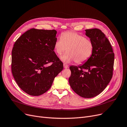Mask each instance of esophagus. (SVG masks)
I'll use <instances>...</instances> for the list:
<instances>
[{"label": "esophagus", "mask_w": 127, "mask_h": 127, "mask_svg": "<svg viewBox=\"0 0 127 127\" xmlns=\"http://www.w3.org/2000/svg\"><path fill=\"white\" fill-rule=\"evenodd\" d=\"M64 68H65V69L68 68V65L67 64H64Z\"/></svg>", "instance_id": "obj_1"}]
</instances>
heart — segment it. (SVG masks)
Wrapping results in <instances>:
<instances>
[{
	"instance_id": "b5f03b06",
	"label": "heart",
	"mask_w": 127,
	"mask_h": 127,
	"mask_svg": "<svg viewBox=\"0 0 127 127\" xmlns=\"http://www.w3.org/2000/svg\"><path fill=\"white\" fill-rule=\"evenodd\" d=\"M93 48V43L90 39L73 32L63 33L54 44L55 51L59 56L67 49V52L61 57L66 63L73 61L78 64L86 62L92 55Z\"/></svg>"
}]
</instances>
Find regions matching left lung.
<instances>
[{
  "label": "left lung",
  "instance_id": "left-lung-1",
  "mask_svg": "<svg viewBox=\"0 0 127 127\" xmlns=\"http://www.w3.org/2000/svg\"><path fill=\"white\" fill-rule=\"evenodd\" d=\"M93 43V53L82 65L69 67L71 88L84 98H92L102 92L113 77L114 53L105 35L98 29L85 30Z\"/></svg>",
  "mask_w": 127,
  "mask_h": 127
}]
</instances>
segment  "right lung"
Returning <instances> with one entry per match:
<instances>
[{"instance_id": "right-lung-1", "label": "right lung", "mask_w": 127, "mask_h": 127, "mask_svg": "<svg viewBox=\"0 0 127 127\" xmlns=\"http://www.w3.org/2000/svg\"><path fill=\"white\" fill-rule=\"evenodd\" d=\"M56 34L55 30L31 29L14 44L12 73L19 87L30 95L39 96L47 92L63 69V63L54 51Z\"/></svg>"}]
</instances>
